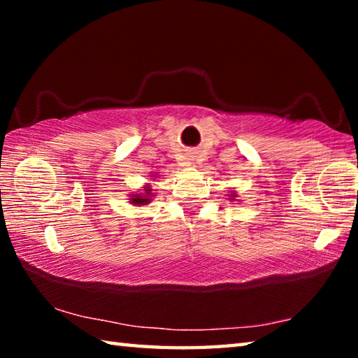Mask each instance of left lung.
Wrapping results in <instances>:
<instances>
[{
  "instance_id": "left-lung-1",
  "label": "left lung",
  "mask_w": 358,
  "mask_h": 358,
  "mask_svg": "<svg viewBox=\"0 0 358 358\" xmlns=\"http://www.w3.org/2000/svg\"><path fill=\"white\" fill-rule=\"evenodd\" d=\"M235 197H237V196H235V194L232 192V194H230V197H229V199H230V201H235Z\"/></svg>"
}]
</instances>
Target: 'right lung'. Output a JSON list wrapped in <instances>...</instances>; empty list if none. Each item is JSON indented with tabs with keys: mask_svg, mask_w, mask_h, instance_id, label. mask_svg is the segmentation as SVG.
I'll list each match as a JSON object with an SVG mask.
<instances>
[{
	"mask_svg": "<svg viewBox=\"0 0 358 358\" xmlns=\"http://www.w3.org/2000/svg\"><path fill=\"white\" fill-rule=\"evenodd\" d=\"M151 177H156V175H151ZM153 189H151L150 185H145L143 186V191L142 192H137V194H129V202L132 205H136V207H141V205H147L151 202V197H153Z\"/></svg>",
	"mask_w": 358,
	"mask_h": 358,
	"instance_id": "add662e5",
	"label": "right lung"
}]
</instances>
